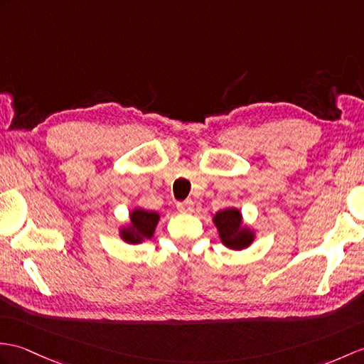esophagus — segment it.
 <instances>
[{
    "label": "esophagus",
    "instance_id": "1",
    "mask_svg": "<svg viewBox=\"0 0 364 364\" xmlns=\"http://www.w3.org/2000/svg\"><path fill=\"white\" fill-rule=\"evenodd\" d=\"M176 209H178L180 213H184V214L192 213V210H193V203L191 200L178 201V203H176Z\"/></svg>",
    "mask_w": 364,
    "mask_h": 364
}]
</instances>
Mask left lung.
Here are the masks:
<instances>
[{
    "mask_svg": "<svg viewBox=\"0 0 364 364\" xmlns=\"http://www.w3.org/2000/svg\"><path fill=\"white\" fill-rule=\"evenodd\" d=\"M214 223L228 248L243 250L252 242V232L247 228H242V215L237 209L230 208L217 213Z\"/></svg>",
    "mask_w": 364,
    "mask_h": 364,
    "instance_id": "1",
    "label": "left lung"
}]
</instances>
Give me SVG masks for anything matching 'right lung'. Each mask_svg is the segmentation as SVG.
<instances>
[{
    "mask_svg": "<svg viewBox=\"0 0 364 364\" xmlns=\"http://www.w3.org/2000/svg\"><path fill=\"white\" fill-rule=\"evenodd\" d=\"M132 226L121 231L122 239L129 243H139L144 239H150L154 235L155 226L159 220V215L151 210L134 209L132 215Z\"/></svg>",
    "mask_w": 364,
    "mask_h": 364,
    "instance_id": "right-lung-1",
    "label": "right lung"
}]
</instances>
